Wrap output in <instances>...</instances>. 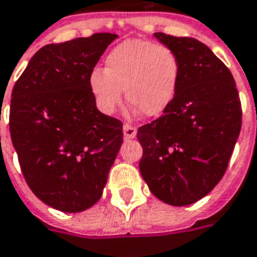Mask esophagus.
<instances>
[{
  "mask_svg": "<svg viewBox=\"0 0 257 257\" xmlns=\"http://www.w3.org/2000/svg\"><path fill=\"white\" fill-rule=\"evenodd\" d=\"M123 135H125L126 140L135 138V137H137V126L129 125V123H125V125H123Z\"/></svg>",
  "mask_w": 257,
  "mask_h": 257,
  "instance_id": "34e87169",
  "label": "esophagus"
}]
</instances>
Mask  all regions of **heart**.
I'll list each match as a JSON object with an SVG mask.
<instances>
[{
    "mask_svg": "<svg viewBox=\"0 0 257 257\" xmlns=\"http://www.w3.org/2000/svg\"><path fill=\"white\" fill-rule=\"evenodd\" d=\"M180 77L177 54L165 46L142 40L120 43L105 59V69H93L89 87L103 113L122 103V90L147 116H157L173 102Z\"/></svg>",
    "mask_w": 257,
    "mask_h": 257,
    "instance_id": "heart-1",
    "label": "heart"
}]
</instances>
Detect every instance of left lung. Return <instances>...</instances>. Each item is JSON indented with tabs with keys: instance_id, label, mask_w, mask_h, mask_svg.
I'll use <instances>...</instances> for the list:
<instances>
[{
	"instance_id": "left-lung-1",
	"label": "left lung",
	"mask_w": 257,
	"mask_h": 257,
	"mask_svg": "<svg viewBox=\"0 0 257 257\" xmlns=\"http://www.w3.org/2000/svg\"><path fill=\"white\" fill-rule=\"evenodd\" d=\"M154 36L177 54V92L161 116L138 129L140 171L171 206L207 195L224 175L241 128V103L229 67L198 40Z\"/></svg>"
}]
</instances>
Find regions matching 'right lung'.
<instances>
[{
    "instance_id": "add662e5",
    "label": "right lung",
    "mask_w": 257,
    "mask_h": 257,
    "mask_svg": "<svg viewBox=\"0 0 257 257\" xmlns=\"http://www.w3.org/2000/svg\"><path fill=\"white\" fill-rule=\"evenodd\" d=\"M116 34L47 44L28 62L11 93L10 134L31 191L64 213L102 197L123 142L122 122L96 107L89 74Z\"/></svg>"
}]
</instances>
